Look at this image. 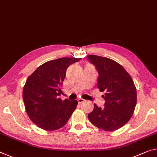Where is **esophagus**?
I'll return each mask as SVG.
<instances>
[{
	"label": "esophagus",
	"mask_w": 157,
	"mask_h": 157,
	"mask_svg": "<svg viewBox=\"0 0 157 157\" xmlns=\"http://www.w3.org/2000/svg\"><path fill=\"white\" fill-rule=\"evenodd\" d=\"M78 103L79 104H81L82 103H83V102H84V100L83 98H78Z\"/></svg>",
	"instance_id": "esophagus-1"
}]
</instances>
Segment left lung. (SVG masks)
<instances>
[{
	"label": "left lung",
	"mask_w": 157,
	"mask_h": 157,
	"mask_svg": "<svg viewBox=\"0 0 157 157\" xmlns=\"http://www.w3.org/2000/svg\"><path fill=\"white\" fill-rule=\"evenodd\" d=\"M89 61L98 71L97 87L105 101V108L94 103V110L88 114L92 124L105 131L122 127L130 120L137 103V92L130 75L122 66L106 57L89 55Z\"/></svg>",
	"instance_id": "left-lung-1"
}]
</instances>
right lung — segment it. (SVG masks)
<instances>
[{"label":"right lung","instance_id":"1","mask_svg":"<svg viewBox=\"0 0 157 157\" xmlns=\"http://www.w3.org/2000/svg\"><path fill=\"white\" fill-rule=\"evenodd\" d=\"M81 59L63 58L40 66L27 78L23 89L26 113L33 122L43 130L52 131L68 122L77 108L78 101H62L58 96L69 66Z\"/></svg>","mask_w":157,"mask_h":157}]
</instances>
